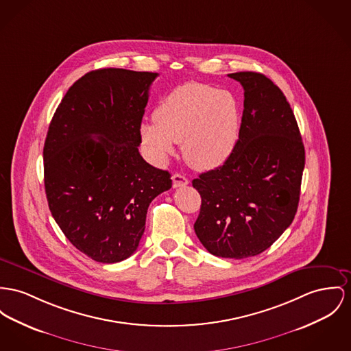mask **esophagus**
Returning <instances> with one entry per match:
<instances>
[{"label":"esophagus","instance_id":"obj_1","mask_svg":"<svg viewBox=\"0 0 351 351\" xmlns=\"http://www.w3.org/2000/svg\"><path fill=\"white\" fill-rule=\"evenodd\" d=\"M171 180H173V187H176V189L177 187L186 186L187 184H189V180L182 174H174L171 177Z\"/></svg>","mask_w":351,"mask_h":351}]
</instances>
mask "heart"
I'll list each match as a JSON object with an SVG mask.
<instances>
[{
    "mask_svg": "<svg viewBox=\"0 0 351 351\" xmlns=\"http://www.w3.org/2000/svg\"><path fill=\"white\" fill-rule=\"evenodd\" d=\"M154 119L141 125V134L156 158L164 161L174 153V143H182L187 164L213 169L233 153L241 116L230 92L191 82L167 94Z\"/></svg>",
    "mask_w": 351,
    "mask_h": 351,
    "instance_id": "1",
    "label": "heart"
}]
</instances>
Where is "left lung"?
I'll return each mask as SVG.
<instances>
[{
    "label": "left lung",
    "mask_w": 351,
    "mask_h": 351,
    "mask_svg": "<svg viewBox=\"0 0 351 351\" xmlns=\"http://www.w3.org/2000/svg\"><path fill=\"white\" fill-rule=\"evenodd\" d=\"M243 90L239 136L222 166L193 180L202 198L194 230L213 256L254 257L293 222L304 167L297 119L280 88L256 71L228 74Z\"/></svg>",
    "instance_id": "8db88e82"
}]
</instances>
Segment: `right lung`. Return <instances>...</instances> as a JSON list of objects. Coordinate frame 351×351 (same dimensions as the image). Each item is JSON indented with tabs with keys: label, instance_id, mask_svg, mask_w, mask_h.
<instances>
[{
	"label": "right lung",
	"instance_id": "1",
	"mask_svg": "<svg viewBox=\"0 0 351 351\" xmlns=\"http://www.w3.org/2000/svg\"><path fill=\"white\" fill-rule=\"evenodd\" d=\"M157 75L116 68L89 71L71 85L49 125V209L71 245L97 262L130 257L150 202L171 187L169 171L147 164L138 152Z\"/></svg>",
	"mask_w": 351,
	"mask_h": 351
}]
</instances>
